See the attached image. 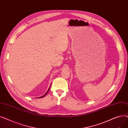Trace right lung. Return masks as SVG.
Returning <instances> with one entry per match:
<instances>
[{"mask_svg": "<svg viewBox=\"0 0 128 128\" xmlns=\"http://www.w3.org/2000/svg\"><path fill=\"white\" fill-rule=\"evenodd\" d=\"M50 86H51V85H50V87H49V89L48 90V91H46V92L44 94V96H40V97H39V98H44V97L45 96H46V94L47 93H48V92H49V90H50Z\"/></svg>", "mask_w": 128, "mask_h": 128, "instance_id": "1", "label": "right lung"}]
</instances>
